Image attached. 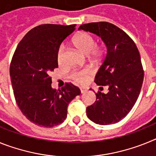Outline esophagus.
I'll return each mask as SVG.
<instances>
[{
    "label": "esophagus",
    "instance_id": "34e87169",
    "mask_svg": "<svg viewBox=\"0 0 156 156\" xmlns=\"http://www.w3.org/2000/svg\"><path fill=\"white\" fill-rule=\"evenodd\" d=\"M80 91H81V93L83 94V93H85V92L87 91V89H86V88L80 87Z\"/></svg>",
    "mask_w": 156,
    "mask_h": 156
}]
</instances>
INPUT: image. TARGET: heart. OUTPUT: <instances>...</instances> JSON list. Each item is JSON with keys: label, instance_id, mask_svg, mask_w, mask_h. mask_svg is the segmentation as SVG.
<instances>
[{"label": "heart", "instance_id": "obj_1", "mask_svg": "<svg viewBox=\"0 0 156 156\" xmlns=\"http://www.w3.org/2000/svg\"><path fill=\"white\" fill-rule=\"evenodd\" d=\"M73 43L78 50L80 51L84 55H90V57L93 59H98L102 57L104 50L102 48L96 44V41L94 37L90 34L82 32L74 37ZM65 47L61 44L58 47L57 51V62L58 65L63 64L64 58ZM93 70L90 68H85L81 70H76L71 73L72 79L80 83H83L87 80L93 75Z\"/></svg>", "mask_w": 156, "mask_h": 156}]
</instances>
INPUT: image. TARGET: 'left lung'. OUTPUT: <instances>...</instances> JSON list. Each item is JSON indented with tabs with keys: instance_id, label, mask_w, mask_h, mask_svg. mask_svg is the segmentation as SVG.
Here are the masks:
<instances>
[{
	"instance_id": "8db88e82",
	"label": "left lung",
	"mask_w": 156,
	"mask_h": 156,
	"mask_svg": "<svg viewBox=\"0 0 156 156\" xmlns=\"http://www.w3.org/2000/svg\"><path fill=\"white\" fill-rule=\"evenodd\" d=\"M79 30L97 34L107 47V55L94 82L107 87L108 92L95 94L97 98L87 108V115L100 125L118 122L132 109L142 87L144 69L138 49L123 30L107 22L81 25Z\"/></svg>"
}]
</instances>
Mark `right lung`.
<instances>
[{
    "instance_id": "obj_1",
    "label": "right lung",
    "mask_w": 156,
    "mask_h": 156,
    "mask_svg": "<svg viewBox=\"0 0 156 156\" xmlns=\"http://www.w3.org/2000/svg\"><path fill=\"white\" fill-rule=\"evenodd\" d=\"M76 25L43 24L32 29L19 43L10 64L16 101L34 124L53 127L67 117V107L80 90L66 83L61 90L51 87V73L58 68L57 51Z\"/></svg>"
}]
</instances>
